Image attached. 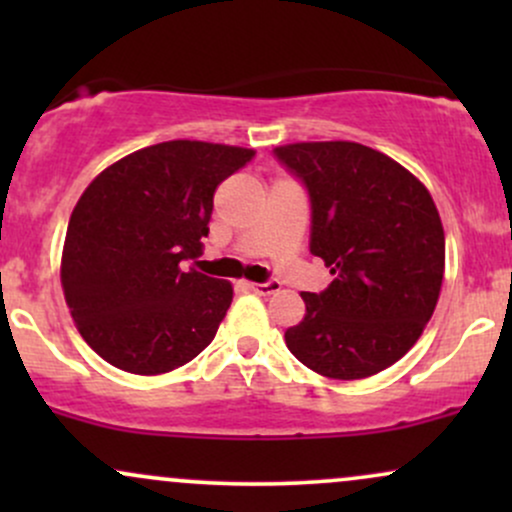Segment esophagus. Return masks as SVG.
<instances>
[{
  "instance_id": "obj_1",
  "label": "esophagus",
  "mask_w": 512,
  "mask_h": 512,
  "mask_svg": "<svg viewBox=\"0 0 512 512\" xmlns=\"http://www.w3.org/2000/svg\"><path fill=\"white\" fill-rule=\"evenodd\" d=\"M245 289L252 291V293H260V296H272V293H276L281 289L276 281H269V284H252V281H245Z\"/></svg>"
}]
</instances>
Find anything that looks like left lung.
Returning <instances> with one entry per match:
<instances>
[{
	"label": "left lung",
	"mask_w": 512,
	"mask_h": 512,
	"mask_svg": "<svg viewBox=\"0 0 512 512\" xmlns=\"http://www.w3.org/2000/svg\"><path fill=\"white\" fill-rule=\"evenodd\" d=\"M274 154L308 187L310 252L334 274L322 293H301L305 315L286 346L332 380L390 368L421 337L443 286L445 233L431 192L356 142H298Z\"/></svg>",
	"instance_id": "obj_1"
}]
</instances>
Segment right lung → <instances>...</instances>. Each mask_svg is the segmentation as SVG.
Here are the masks:
<instances>
[{
  "label": "right lung",
  "mask_w": 512,
  "mask_h": 512,
  "mask_svg": "<svg viewBox=\"0 0 512 512\" xmlns=\"http://www.w3.org/2000/svg\"><path fill=\"white\" fill-rule=\"evenodd\" d=\"M252 149L175 139L134 151L79 197L62 250L76 330L110 366L161 375L204 351L231 308V281L182 262L202 255L214 192Z\"/></svg>",
  "instance_id": "obj_1"
}]
</instances>
